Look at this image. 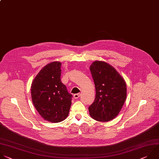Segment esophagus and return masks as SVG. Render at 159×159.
<instances>
[{"instance_id": "esophagus-1", "label": "esophagus", "mask_w": 159, "mask_h": 159, "mask_svg": "<svg viewBox=\"0 0 159 159\" xmlns=\"http://www.w3.org/2000/svg\"><path fill=\"white\" fill-rule=\"evenodd\" d=\"M80 93H76V94H75L74 95H73V97H74V98L75 99H77V98H78L80 97Z\"/></svg>"}]
</instances>
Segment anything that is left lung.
Instances as JSON below:
<instances>
[{
  "label": "left lung",
  "mask_w": 159,
  "mask_h": 159,
  "mask_svg": "<svg viewBox=\"0 0 159 159\" xmlns=\"http://www.w3.org/2000/svg\"><path fill=\"white\" fill-rule=\"evenodd\" d=\"M96 96L88 107L91 118L107 122L115 118L126 97V85L123 78L108 63L94 61L90 66Z\"/></svg>",
  "instance_id": "obj_1"
}]
</instances>
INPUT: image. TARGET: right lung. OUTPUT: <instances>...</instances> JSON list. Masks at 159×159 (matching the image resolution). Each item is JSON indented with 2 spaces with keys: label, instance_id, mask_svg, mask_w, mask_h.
Listing matches in <instances>:
<instances>
[{
  "label": "right lung",
  "instance_id": "add662e5",
  "mask_svg": "<svg viewBox=\"0 0 159 159\" xmlns=\"http://www.w3.org/2000/svg\"><path fill=\"white\" fill-rule=\"evenodd\" d=\"M61 63L54 61L45 66L31 85L32 101L39 115L52 123L66 119L73 95L61 81Z\"/></svg>",
  "mask_w": 159,
  "mask_h": 159
}]
</instances>
